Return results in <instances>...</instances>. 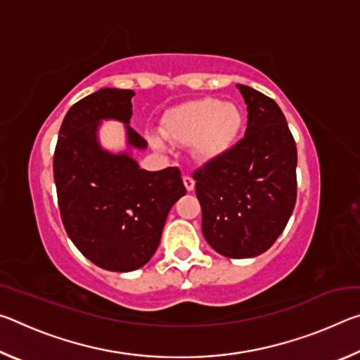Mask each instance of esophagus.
I'll list each match as a JSON object with an SVG mask.
<instances>
[{
	"mask_svg": "<svg viewBox=\"0 0 360 360\" xmlns=\"http://www.w3.org/2000/svg\"><path fill=\"white\" fill-rule=\"evenodd\" d=\"M182 181H184V186H186V188H187V192H192L193 188H195V181H193L192 176L186 174L184 178H182Z\"/></svg>",
	"mask_w": 360,
	"mask_h": 360,
	"instance_id": "1",
	"label": "esophagus"
}]
</instances>
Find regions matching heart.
I'll return each mask as SVG.
<instances>
[{
	"label": "heart",
	"mask_w": 360,
	"mask_h": 360,
	"mask_svg": "<svg viewBox=\"0 0 360 360\" xmlns=\"http://www.w3.org/2000/svg\"><path fill=\"white\" fill-rule=\"evenodd\" d=\"M245 125V114L235 103L219 98H200L174 106L163 115L162 133L169 143L191 146L198 160L221 158L233 148ZM155 148H163L158 136L150 138Z\"/></svg>",
	"instance_id": "heart-1"
}]
</instances>
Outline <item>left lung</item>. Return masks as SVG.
<instances>
[{
    "mask_svg": "<svg viewBox=\"0 0 360 360\" xmlns=\"http://www.w3.org/2000/svg\"><path fill=\"white\" fill-rule=\"evenodd\" d=\"M248 105L245 138L193 173L205 240L230 259L264 254L297 200V148L275 100L236 85Z\"/></svg>",
    "mask_w": 360,
    "mask_h": 360,
    "instance_id": "1",
    "label": "left lung"
}]
</instances>
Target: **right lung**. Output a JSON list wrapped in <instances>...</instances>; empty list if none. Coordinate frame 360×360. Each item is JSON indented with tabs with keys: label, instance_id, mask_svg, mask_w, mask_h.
Returning a JSON list of instances; mask_svg holds the SVG:
<instances>
[{
	"label": "right lung",
	"instance_id": "right-lung-1",
	"mask_svg": "<svg viewBox=\"0 0 360 360\" xmlns=\"http://www.w3.org/2000/svg\"><path fill=\"white\" fill-rule=\"evenodd\" d=\"M133 90L100 89L66 112L53 154V179L65 230L85 257L109 271L148 264L172 206L186 195L179 168L146 172L130 155L148 143L130 127ZM103 120L126 124L125 153L103 150Z\"/></svg>",
	"mask_w": 360,
	"mask_h": 360
}]
</instances>
